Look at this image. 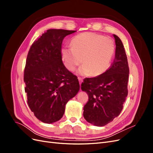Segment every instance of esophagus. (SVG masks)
Wrapping results in <instances>:
<instances>
[{
	"instance_id": "obj_1",
	"label": "esophagus",
	"mask_w": 153,
	"mask_h": 153,
	"mask_svg": "<svg viewBox=\"0 0 153 153\" xmlns=\"http://www.w3.org/2000/svg\"><path fill=\"white\" fill-rule=\"evenodd\" d=\"M78 81H79L80 85H81V84H82V81H83V79H82V78H80V77H78Z\"/></svg>"
}]
</instances>
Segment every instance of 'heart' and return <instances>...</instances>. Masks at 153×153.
<instances>
[{"label": "heart", "instance_id": "heart-1", "mask_svg": "<svg viewBox=\"0 0 153 153\" xmlns=\"http://www.w3.org/2000/svg\"><path fill=\"white\" fill-rule=\"evenodd\" d=\"M71 47L61 49V58L69 71H73L82 62L78 70L81 75L96 76L102 75L110 68L115 53V42L110 37L94 32H84L73 38Z\"/></svg>", "mask_w": 153, "mask_h": 153}]
</instances>
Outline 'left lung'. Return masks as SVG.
Here are the masks:
<instances>
[{
    "label": "left lung",
    "instance_id": "left-lung-1",
    "mask_svg": "<svg viewBox=\"0 0 153 153\" xmlns=\"http://www.w3.org/2000/svg\"><path fill=\"white\" fill-rule=\"evenodd\" d=\"M115 59L102 75L87 78L81 85L89 100L84 107L86 121L97 126H103L117 117L123 108L128 95L129 67L124 45L116 35Z\"/></svg>",
    "mask_w": 153,
    "mask_h": 153
}]
</instances>
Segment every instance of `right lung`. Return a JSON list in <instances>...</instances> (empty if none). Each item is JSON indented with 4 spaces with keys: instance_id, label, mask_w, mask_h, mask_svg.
Segmentation results:
<instances>
[{
    "instance_id": "add662e5",
    "label": "right lung",
    "mask_w": 153,
    "mask_h": 153,
    "mask_svg": "<svg viewBox=\"0 0 153 153\" xmlns=\"http://www.w3.org/2000/svg\"><path fill=\"white\" fill-rule=\"evenodd\" d=\"M76 30L49 29L35 41L24 69L27 103L39 121L61 119L68 101L80 89L77 76L64 66L61 49L64 38Z\"/></svg>"
}]
</instances>
